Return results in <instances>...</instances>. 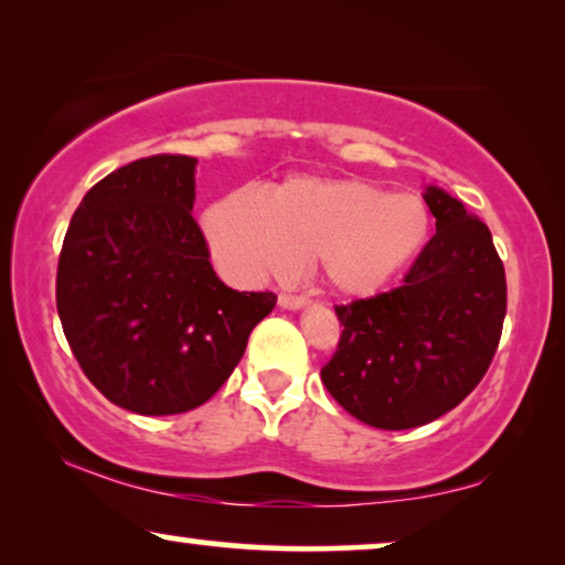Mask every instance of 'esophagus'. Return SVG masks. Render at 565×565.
I'll use <instances>...</instances> for the list:
<instances>
[{"label": "esophagus", "instance_id": "esophagus-1", "mask_svg": "<svg viewBox=\"0 0 565 565\" xmlns=\"http://www.w3.org/2000/svg\"><path fill=\"white\" fill-rule=\"evenodd\" d=\"M277 303L282 308H288V311H298V308H303L311 303L306 296H292V292H280V298H277Z\"/></svg>", "mask_w": 565, "mask_h": 565}]
</instances>
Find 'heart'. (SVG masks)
Listing matches in <instances>:
<instances>
[{"instance_id": "heart-1", "label": "heart", "mask_w": 565, "mask_h": 565, "mask_svg": "<svg viewBox=\"0 0 565 565\" xmlns=\"http://www.w3.org/2000/svg\"><path fill=\"white\" fill-rule=\"evenodd\" d=\"M215 265L238 280L288 277L316 259L339 296L383 290L429 236V211L408 192L350 177H290L267 198L223 195L203 215Z\"/></svg>"}]
</instances>
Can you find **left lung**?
Returning <instances> with one entry per match:
<instances>
[{"label": "left lung", "instance_id": "obj_1", "mask_svg": "<svg viewBox=\"0 0 565 565\" xmlns=\"http://www.w3.org/2000/svg\"><path fill=\"white\" fill-rule=\"evenodd\" d=\"M437 234L401 288L334 306L342 323L321 381L377 429L435 422L481 383L507 316V277L489 226L439 188L424 192Z\"/></svg>", "mask_w": 565, "mask_h": 565}]
</instances>
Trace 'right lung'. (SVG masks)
Here are the masks:
<instances>
[{
  "instance_id": "obj_1",
  "label": "right lung",
  "mask_w": 565,
  "mask_h": 565,
  "mask_svg": "<svg viewBox=\"0 0 565 565\" xmlns=\"http://www.w3.org/2000/svg\"><path fill=\"white\" fill-rule=\"evenodd\" d=\"M198 159L130 161L99 180L68 223L56 275L66 342L92 385L143 416L198 408L228 381L275 292L213 273L198 221Z\"/></svg>"
}]
</instances>
